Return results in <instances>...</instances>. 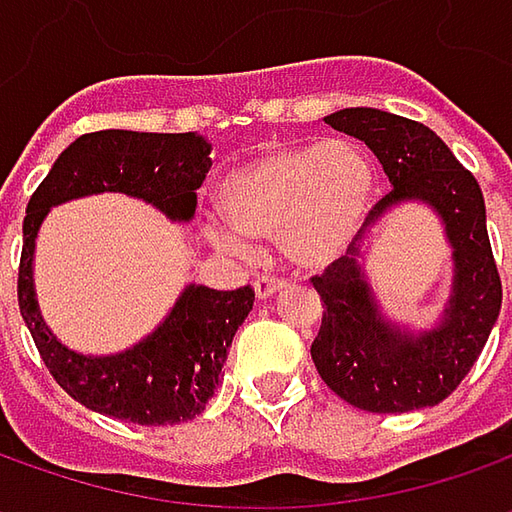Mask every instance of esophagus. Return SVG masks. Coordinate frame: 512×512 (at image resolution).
Listing matches in <instances>:
<instances>
[{
    "instance_id": "1",
    "label": "esophagus",
    "mask_w": 512,
    "mask_h": 512,
    "mask_svg": "<svg viewBox=\"0 0 512 512\" xmlns=\"http://www.w3.org/2000/svg\"><path fill=\"white\" fill-rule=\"evenodd\" d=\"M285 287V279H276V276H259V279L253 282V290H256L259 299H270L273 293H279V290H285Z\"/></svg>"
}]
</instances>
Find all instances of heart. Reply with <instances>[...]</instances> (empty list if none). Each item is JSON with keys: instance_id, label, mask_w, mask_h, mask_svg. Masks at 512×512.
Here are the masks:
<instances>
[{"instance_id": "obj_1", "label": "heart", "mask_w": 512, "mask_h": 512, "mask_svg": "<svg viewBox=\"0 0 512 512\" xmlns=\"http://www.w3.org/2000/svg\"><path fill=\"white\" fill-rule=\"evenodd\" d=\"M376 173L359 145H276L227 173L219 205L247 239H279L293 265L325 267L359 236L373 202ZM216 242L242 250V239L216 230Z\"/></svg>"}]
</instances>
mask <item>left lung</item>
<instances>
[{"label": "left lung", "mask_w": 512, "mask_h": 512, "mask_svg": "<svg viewBox=\"0 0 512 512\" xmlns=\"http://www.w3.org/2000/svg\"><path fill=\"white\" fill-rule=\"evenodd\" d=\"M325 122L362 139L393 185L367 210L364 227L387 207L422 199L447 227L456 276L442 325L407 336L379 316L353 242L347 256L310 279L325 307L310 344L313 364L327 387L359 410L407 413L433 407L470 373L502 310V276L487 236L482 187L422 122L376 108H344Z\"/></svg>", "instance_id": "1"}]
</instances>
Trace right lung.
Listing matches in <instances>:
<instances>
[{
	"label": "right lung",
	"instance_id": "obj_1",
	"mask_svg": "<svg viewBox=\"0 0 512 512\" xmlns=\"http://www.w3.org/2000/svg\"><path fill=\"white\" fill-rule=\"evenodd\" d=\"M210 145L196 133L96 130L59 153L33 190L22 222L19 313L56 384L96 413L133 424L187 422L205 410L233 333L253 310V287H187L156 333L119 356L90 359L56 342L33 299V242L48 210L76 196L122 190L187 222L210 168Z\"/></svg>",
	"mask_w": 512,
	"mask_h": 512
}]
</instances>
